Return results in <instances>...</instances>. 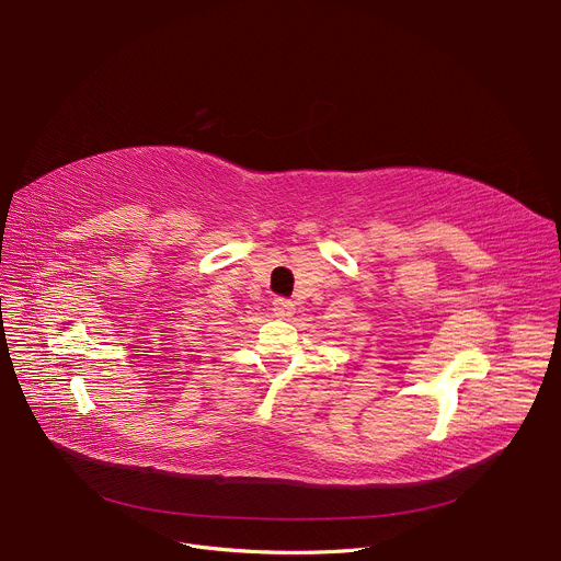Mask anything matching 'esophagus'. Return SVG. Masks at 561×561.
Instances as JSON below:
<instances>
[{"label":"esophagus","mask_w":561,"mask_h":561,"mask_svg":"<svg viewBox=\"0 0 561 561\" xmlns=\"http://www.w3.org/2000/svg\"><path fill=\"white\" fill-rule=\"evenodd\" d=\"M273 311L277 318H290L293 313H296V305H293L290 300H284V298H275L273 300Z\"/></svg>","instance_id":"1"}]
</instances>
